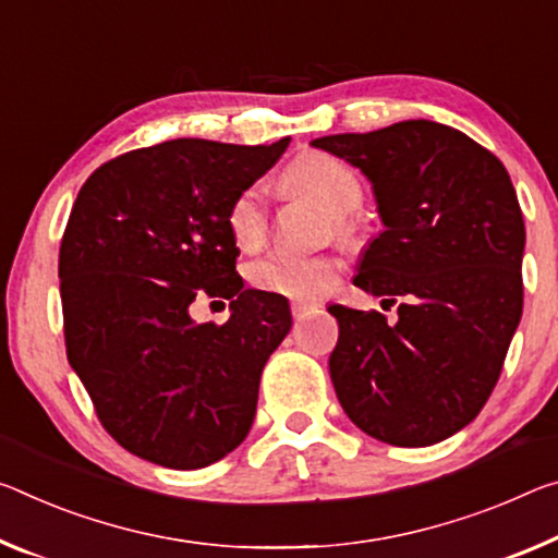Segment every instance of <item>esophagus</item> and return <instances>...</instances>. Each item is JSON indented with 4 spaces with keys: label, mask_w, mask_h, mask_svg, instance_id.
I'll return each mask as SVG.
<instances>
[{
    "label": "esophagus",
    "mask_w": 558,
    "mask_h": 558,
    "mask_svg": "<svg viewBox=\"0 0 558 558\" xmlns=\"http://www.w3.org/2000/svg\"><path fill=\"white\" fill-rule=\"evenodd\" d=\"M313 303H303V300H295L293 305H290V311H293V317H305L307 313L313 311Z\"/></svg>",
    "instance_id": "1"
}]
</instances>
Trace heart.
Instances as JSON below:
<instances>
[{
    "mask_svg": "<svg viewBox=\"0 0 558 558\" xmlns=\"http://www.w3.org/2000/svg\"><path fill=\"white\" fill-rule=\"evenodd\" d=\"M282 185L290 193H303L320 201L327 210H332L335 228L340 235L355 231L352 210L360 208L362 181L348 163L327 154H305L288 166L282 173ZM228 231L243 251H255L265 243L270 226L268 201L260 185H247L231 201L226 214ZM340 278V260L332 255H298L278 251L255 260L247 268V280L253 288L265 293L293 298V300H317L330 293Z\"/></svg>",
    "mask_w": 558,
    "mask_h": 558,
    "instance_id": "heart-1",
    "label": "heart"
}]
</instances>
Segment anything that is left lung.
<instances>
[{
    "instance_id": "8db88e82",
    "label": "left lung",
    "mask_w": 558,
    "mask_h": 558,
    "mask_svg": "<svg viewBox=\"0 0 558 558\" xmlns=\"http://www.w3.org/2000/svg\"><path fill=\"white\" fill-rule=\"evenodd\" d=\"M315 148L373 183L385 231L355 286L397 303L383 313L330 305L340 338L330 377L348 417L379 441L429 447L466 427L501 375L524 307V218L507 168L445 123L414 119Z\"/></svg>"
}]
</instances>
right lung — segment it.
Returning <instances> with one entry per match:
<instances>
[{"label": "right lung", "mask_w": 558, "mask_h": 558, "mask_svg": "<svg viewBox=\"0 0 558 558\" xmlns=\"http://www.w3.org/2000/svg\"><path fill=\"white\" fill-rule=\"evenodd\" d=\"M290 144L175 138L88 175L59 247L69 365L104 429L168 470H201L253 427L260 375L290 332L288 300L243 288L231 201ZM232 300L223 326H198V296Z\"/></svg>", "instance_id": "obj_1"}]
</instances>
